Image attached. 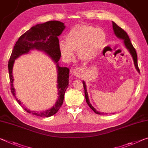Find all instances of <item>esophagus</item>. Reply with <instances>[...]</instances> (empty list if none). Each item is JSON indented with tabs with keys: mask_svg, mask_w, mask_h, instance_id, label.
Masks as SVG:
<instances>
[{
	"mask_svg": "<svg viewBox=\"0 0 148 148\" xmlns=\"http://www.w3.org/2000/svg\"><path fill=\"white\" fill-rule=\"evenodd\" d=\"M73 74L76 77H80L83 74V70L81 68H77L74 70Z\"/></svg>",
	"mask_w": 148,
	"mask_h": 148,
	"instance_id": "obj_1",
	"label": "esophagus"
}]
</instances>
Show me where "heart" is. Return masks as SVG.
I'll return each instance as SVG.
<instances>
[{
    "label": "heart",
    "instance_id": "obj_1",
    "mask_svg": "<svg viewBox=\"0 0 148 148\" xmlns=\"http://www.w3.org/2000/svg\"><path fill=\"white\" fill-rule=\"evenodd\" d=\"M65 40L58 43L60 53L65 60L73 59L74 51H76L79 60L90 61L101 53L106 40V35L100 28L78 24L68 33Z\"/></svg>",
    "mask_w": 148,
    "mask_h": 148
}]
</instances>
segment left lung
Here are the masks:
<instances>
[{
	"instance_id": "obj_1",
	"label": "left lung",
	"mask_w": 148,
	"mask_h": 148,
	"mask_svg": "<svg viewBox=\"0 0 148 148\" xmlns=\"http://www.w3.org/2000/svg\"><path fill=\"white\" fill-rule=\"evenodd\" d=\"M112 28H113V31H114V34L116 35V36L117 37H119V38L123 39L124 40V43H125V47H126V49H127L129 51V52L130 53L131 55H132L136 69L138 72H140V69H139V68H138V57H137L136 51V49L133 47L132 43H131L130 38H129L128 34H126V32L125 31V30H124L123 29H122L121 27H119V25H117L116 23L113 22H112ZM82 83H83V86H84V93H85L86 100L87 103H88V105H89V107H90L91 109L95 112L96 114H103V113H101V112H98L97 110H95V108L93 107L92 105H91V104L90 102V100H89V98H88V91H87L85 82L83 81Z\"/></svg>"
}]
</instances>
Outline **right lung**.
<instances>
[{
	"label": "right lung",
	"mask_w": 148,
	"mask_h": 148,
	"mask_svg": "<svg viewBox=\"0 0 148 148\" xmlns=\"http://www.w3.org/2000/svg\"><path fill=\"white\" fill-rule=\"evenodd\" d=\"M65 25L64 23L59 21H49L43 23H39L24 33L16 41L14 49L12 52L10 59L8 61V72L10 81V90L16 101L20 105L22 103L16 97L15 90L13 86V76L12 69L15 60L20 56L27 54L33 49L43 51L51 58L57 64L58 77H57V88L58 90V97L55 105L50 109L43 112H36L30 111L25 107H22L29 113L39 116L49 117L57 113L60 107L63 103L66 90L69 87V69L66 67H60L58 64V60L60 58V53L58 49V36L62 34L64 29Z\"/></svg>",
	"instance_id": "obj_1"
}]
</instances>
